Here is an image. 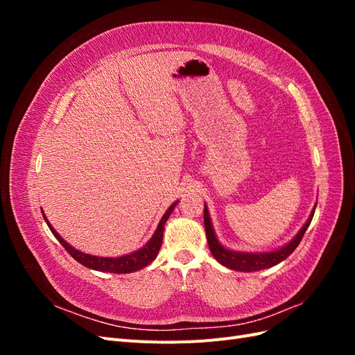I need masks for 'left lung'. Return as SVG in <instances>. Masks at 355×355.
Listing matches in <instances>:
<instances>
[{"mask_svg": "<svg viewBox=\"0 0 355 355\" xmlns=\"http://www.w3.org/2000/svg\"><path fill=\"white\" fill-rule=\"evenodd\" d=\"M315 207H317V204L314 206L313 211H311L308 220L304 223V227L299 230V232L287 244L278 247V249L270 250V252H240V250L228 249V247H225L219 243V240L216 237V232H214V230H213V223L210 219L209 209L206 206V202H204V228H206L209 249H210L214 259H216L220 265L230 268V270L241 271V272H253V271L266 270V268H271L277 263L283 262L295 252L300 240H302L305 231L308 230L311 220H313Z\"/></svg>", "mask_w": 355, "mask_h": 355, "instance_id": "left-lung-1", "label": "left lung"}]
</instances>
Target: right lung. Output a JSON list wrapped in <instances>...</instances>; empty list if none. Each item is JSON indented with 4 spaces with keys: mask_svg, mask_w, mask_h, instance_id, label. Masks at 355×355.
Instances as JSON below:
<instances>
[{
    "mask_svg": "<svg viewBox=\"0 0 355 355\" xmlns=\"http://www.w3.org/2000/svg\"><path fill=\"white\" fill-rule=\"evenodd\" d=\"M179 201H175L171 206L166 210V213L163 214V218H161L159 223L157 230L154 231L151 240H149L144 247L141 249H137L132 253L128 254H123V256H118V257H103V256H94V254H89V253H84L75 249L71 244H68L65 240H63L60 235L58 234V231L51 227V223L49 222L47 216L42 211V218H44L46 223L49 225L50 231L53 232V235L59 240V243L65 247L67 252L73 257L75 261L80 262L81 265L90 268V270L94 271H102V272H114V274H128V272H135L142 270V268L148 266L151 263L158 252H159V247L161 243H163V232H164V225L167 222V219L170 218L171 211L176 207V204Z\"/></svg>",
    "mask_w": 355,
    "mask_h": 355,
    "instance_id": "right-lung-1",
    "label": "right lung"
}]
</instances>
